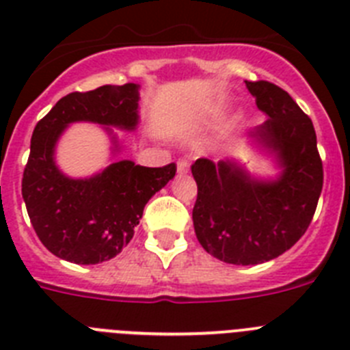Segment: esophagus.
Returning <instances> with one entry per match:
<instances>
[{"mask_svg":"<svg viewBox=\"0 0 350 350\" xmlns=\"http://www.w3.org/2000/svg\"><path fill=\"white\" fill-rule=\"evenodd\" d=\"M187 171H188L187 160H179V162H178V172H179V174H185Z\"/></svg>","mask_w":350,"mask_h":350,"instance_id":"1","label":"esophagus"}]
</instances>
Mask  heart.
Masks as SVG:
<instances>
[{
	"label": "heart",
	"instance_id": "heart-1",
	"mask_svg": "<svg viewBox=\"0 0 350 350\" xmlns=\"http://www.w3.org/2000/svg\"><path fill=\"white\" fill-rule=\"evenodd\" d=\"M236 120H239V116H238V118H236Z\"/></svg>",
	"mask_w": 350,
	"mask_h": 350
}]
</instances>
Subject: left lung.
<instances>
[{
	"instance_id": "8db88e82",
	"label": "left lung",
	"mask_w": 350,
	"mask_h": 350,
	"mask_svg": "<svg viewBox=\"0 0 350 350\" xmlns=\"http://www.w3.org/2000/svg\"><path fill=\"white\" fill-rule=\"evenodd\" d=\"M245 83L267 116L250 135L276 154L282 172L262 181L230 160L199 158L192 165V218L208 254L227 264L254 266L287 252L306 232L324 172L314 124L293 96L267 81Z\"/></svg>"
}]
</instances>
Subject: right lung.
Segmentation results:
<instances>
[{"instance_id":"obj_1","label":"right lung","mask_w":350,"mask_h":350,"mask_svg":"<svg viewBox=\"0 0 350 350\" xmlns=\"http://www.w3.org/2000/svg\"><path fill=\"white\" fill-rule=\"evenodd\" d=\"M139 86H100L63 96L36 123L23 174V199L36 236L51 254L75 264L116 257L133 238L146 202L176 174V163L135 165L120 160L84 179L63 174L54 162L56 142L75 121L135 130ZM109 130L111 133V129ZM118 148L116 137H112Z\"/></svg>"}]
</instances>
